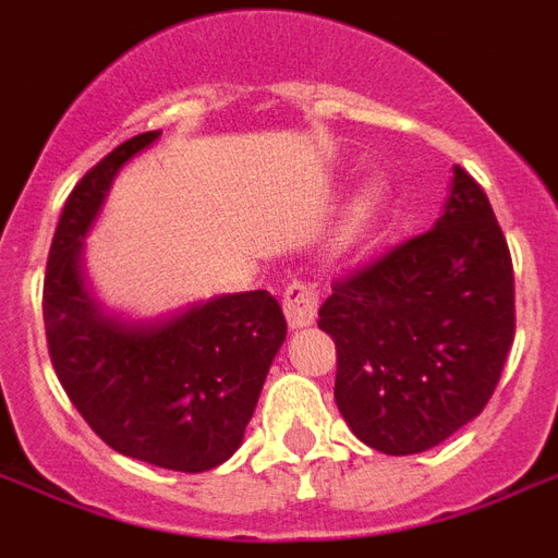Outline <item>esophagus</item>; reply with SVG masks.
I'll return each instance as SVG.
<instances>
[{
    "mask_svg": "<svg viewBox=\"0 0 558 558\" xmlns=\"http://www.w3.org/2000/svg\"><path fill=\"white\" fill-rule=\"evenodd\" d=\"M283 312H287V320L292 329L312 326L318 318V292L306 287L303 280H294L283 292Z\"/></svg>",
    "mask_w": 558,
    "mask_h": 558,
    "instance_id": "obj_1",
    "label": "esophagus"
}]
</instances>
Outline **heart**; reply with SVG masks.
Returning a JSON list of instances; mask_svg holds the SVG:
<instances>
[{
	"instance_id": "heart-1",
	"label": "heart",
	"mask_w": 558,
	"mask_h": 558,
	"mask_svg": "<svg viewBox=\"0 0 558 558\" xmlns=\"http://www.w3.org/2000/svg\"><path fill=\"white\" fill-rule=\"evenodd\" d=\"M389 201V185L381 177H369L352 197L350 208H347V226H343V238L357 240L378 223V217L384 215Z\"/></svg>"
}]
</instances>
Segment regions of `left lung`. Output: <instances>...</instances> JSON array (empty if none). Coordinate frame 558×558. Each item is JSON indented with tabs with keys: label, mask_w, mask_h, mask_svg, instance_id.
<instances>
[{
	"label": "left lung",
	"mask_w": 558,
	"mask_h": 558,
	"mask_svg": "<svg viewBox=\"0 0 558 558\" xmlns=\"http://www.w3.org/2000/svg\"><path fill=\"white\" fill-rule=\"evenodd\" d=\"M429 232L335 280L318 326L338 352L335 401L364 444L412 456L487 407L513 347V260L490 201L456 166Z\"/></svg>",
	"instance_id": "8db88e82"
}]
</instances>
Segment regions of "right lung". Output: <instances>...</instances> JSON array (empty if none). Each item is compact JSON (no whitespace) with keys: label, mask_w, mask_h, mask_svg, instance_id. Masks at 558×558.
<instances>
[{"label":"right lung","mask_w":558,"mask_h":558,"mask_svg":"<svg viewBox=\"0 0 558 558\" xmlns=\"http://www.w3.org/2000/svg\"><path fill=\"white\" fill-rule=\"evenodd\" d=\"M157 137L160 131L125 140L68 194L45 269V335L59 384L111 450L203 473L243 441L287 341V318L264 289L208 298L157 320H122L94 298L85 234L122 166Z\"/></svg>","instance_id":"obj_1"}]
</instances>
